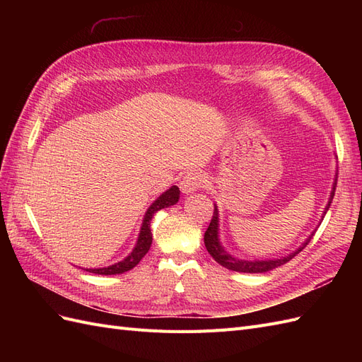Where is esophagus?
<instances>
[{"label":"esophagus","mask_w":362,"mask_h":362,"mask_svg":"<svg viewBox=\"0 0 362 362\" xmlns=\"http://www.w3.org/2000/svg\"><path fill=\"white\" fill-rule=\"evenodd\" d=\"M205 178L204 175L199 172H189L185 177L181 180L180 182V189L184 194H190L196 190H199L201 187H204Z\"/></svg>","instance_id":"obj_1"}]
</instances>
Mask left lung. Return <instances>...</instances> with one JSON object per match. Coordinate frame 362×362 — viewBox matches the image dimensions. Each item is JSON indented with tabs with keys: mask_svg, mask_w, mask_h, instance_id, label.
<instances>
[{
	"mask_svg": "<svg viewBox=\"0 0 362 362\" xmlns=\"http://www.w3.org/2000/svg\"><path fill=\"white\" fill-rule=\"evenodd\" d=\"M335 187H337V178L334 181L331 198H329V201H327V205L325 208L323 216L326 214L327 210H329L331 202H332L334 194H335ZM313 235H314V233L308 238H306V242L298 250H294L293 254L286 255V257H279V258H275V259H254V261L238 259V258L233 257L231 254H228L225 247L221 245V240H218V210H217V206L214 205V214H213V218L210 222V226H208L206 231H205L204 243H205L208 254H210L218 262V264L229 269V270L243 272V273H264V272H269V270L276 269L282 264H286V262H288L291 258H294L306 245L310 243V240L313 238Z\"/></svg>",
	"mask_w": 362,
	"mask_h": 362,
	"instance_id": "1",
	"label": "left lung"
}]
</instances>
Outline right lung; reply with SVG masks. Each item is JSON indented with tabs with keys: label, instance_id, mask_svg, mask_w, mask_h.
<instances>
[{
	"label": "right lung",
	"instance_id": "right-lung-1",
	"mask_svg": "<svg viewBox=\"0 0 362 362\" xmlns=\"http://www.w3.org/2000/svg\"><path fill=\"white\" fill-rule=\"evenodd\" d=\"M178 199H180V189L177 187V185H172L169 190L160 194L158 198L152 202V205L145 213L144 222H141V228H140L136 246L128 257H125L122 261L115 262V264H112V266L101 267V269H84V270L90 272V273H96V275H119V273H125L133 267H136L140 262V259L146 255V252L149 250V247L152 245V233H151L152 216H154L157 211L163 210V208L175 205L178 202Z\"/></svg>",
	"mask_w": 362,
	"mask_h": 362
}]
</instances>
